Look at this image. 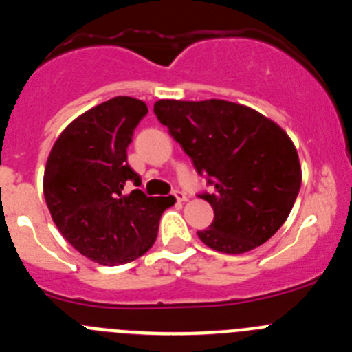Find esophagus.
Returning a JSON list of instances; mask_svg holds the SVG:
<instances>
[{
    "mask_svg": "<svg viewBox=\"0 0 352 352\" xmlns=\"http://www.w3.org/2000/svg\"><path fill=\"white\" fill-rule=\"evenodd\" d=\"M174 197H176V201H178V203H186V201H188V197H186L183 192H174Z\"/></svg>",
    "mask_w": 352,
    "mask_h": 352,
    "instance_id": "1",
    "label": "esophagus"
}]
</instances>
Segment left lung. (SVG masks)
<instances>
[{
	"instance_id": "left-lung-1",
	"label": "left lung",
	"mask_w": 352,
	"mask_h": 352,
	"mask_svg": "<svg viewBox=\"0 0 352 352\" xmlns=\"http://www.w3.org/2000/svg\"><path fill=\"white\" fill-rule=\"evenodd\" d=\"M162 125L179 142L195 170L214 179L201 197L214 211L197 231L206 247L245 254L266 243L291 213L301 186L296 146L275 121L247 105L211 100H158Z\"/></svg>"
}]
</instances>
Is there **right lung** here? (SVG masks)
<instances>
[{
	"label": "right lung",
	"instance_id": "add662e5",
	"mask_svg": "<svg viewBox=\"0 0 352 352\" xmlns=\"http://www.w3.org/2000/svg\"><path fill=\"white\" fill-rule=\"evenodd\" d=\"M148 105L114 96L77 116L60 133L43 170L52 222L72 247L104 266L132 263L153 247L166 197H146L126 182L141 178L126 162L133 129Z\"/></svg>",
	"mask_w": 352,
	"mask_h": 352
}]
</instances>
